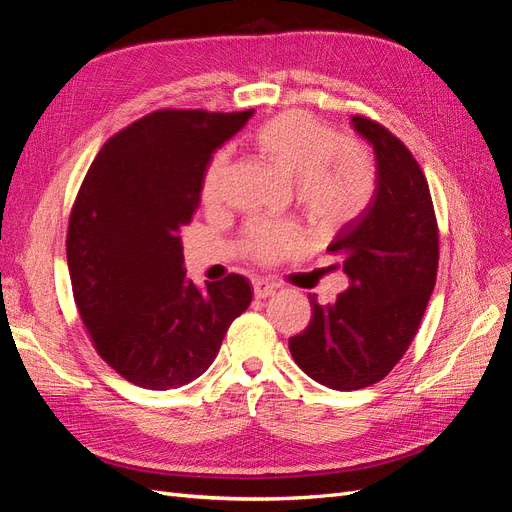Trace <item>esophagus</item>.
Instances as JSON below:
<instances>
[{"mask_svg": "<svg viewBox=\"0 0 512 512\" xmlns=\"http://www.w3.org/2000/svg\"><path fill=\"white\" fill-rule=\"evenodd\" d=\"M271 294H275V286L273 284H269L265 280L254 282V297L256 299H267V297H271Z\"/></svg>", "mask_w": 512, "mask_h": 512, "instance_id": "34e87169", "label": "esophagus"}]
</instances>
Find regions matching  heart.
Masks as SVG:
<instances>
[{
    "mask_svg": "<svg viewBox=\"0 0 512 512\" xmlns=\"http://www.w3.org/2000/svg\"><path fill=\"white\" fill-rule=\"evenodd\" d=\"M254 147L294 183V205L320 232L346 226L374 196L376 166L371 153L356 141H339L333 128L312 115H277L256 132ZM228 168V153H215L203 179L207 205L224 200ZM297 247L299 235L290 226L254 224L245 235L247 254L262 262L292 254Z\"/></svg>",
    "mask_w": 512,
    "mask_h": 512,
    "instance_id": "heart-1",
    "label": "heart"
}]
</instances>
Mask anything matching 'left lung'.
I'll return each mask as SVG.
<instances>
[{
	"label": "left lung",
	"instance_id": "1",
	"mask_svg": "<svg viewBox=\"0 0 512 512\" xmlns=\"http://www.w3.org/2000/svg\"><path fill=\"white\" fill-rule=\"evenodd\" d=\"M350 121L376 156L374 196L327 247L337 258L329 269H342L350 286L329 305L309 294L312 320L288 339L294 363L335 391L365 389L401 361L438 273V224L421 166L380 123Z\"/></svg>",
	"mask_w": 512,
	"mask_h": 512
}]
</instances>
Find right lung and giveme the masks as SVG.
Listing matches in <instances>:
<instances>
[{
  "label": "right lung",
  "instance_id": "add662e5",
  "mask_svg": "<svg viewBox=\"0 0 512 512\" xmlns=\"http://www.w3.org/2000/svg\"><path fill=\"white\" fill-rule=\"evenodd\" d=\"M252 115L151 113L108 138L76 196L66 241L76 307L102 359L143 389L203 376L252 303L237 273L194 286L181 245L213 153Z\"/></svg>",
  "mask_w": 512,
  "mask_h": 512
}]
</instances>
